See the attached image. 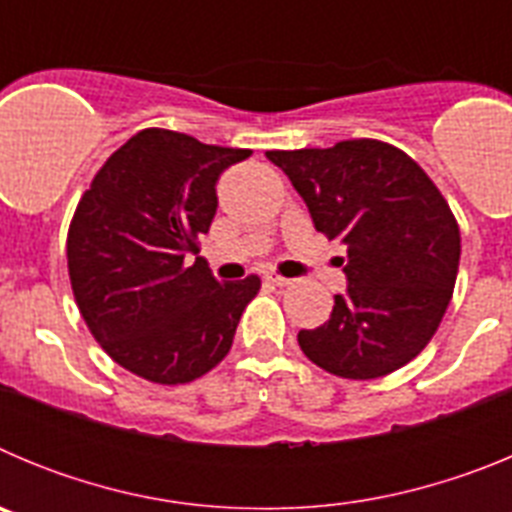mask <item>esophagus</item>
Here are the masks:
<instances>
[{
	"instance_id": "1",
	"label": "esophagus",
	"mask_w": 512,
	"mask_h": 512,
	"mask_svg": "<svg viewBox=\"0 0 512 512\" xmlns=\"http://www.w3.org/2000/svg\"><path fill=\"white\" fill-rule=\"evenodd\" d=\"M264 279L269 284H274V287H287V284H289V279L282 277V274H277V271H266Z\"/></svg>"
}]
</instances>
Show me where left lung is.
<instances>
[{
  "mask_svg": "<svg viewBox=\"0 0 512 512\" xmlns=\"http://www.w3.org/2000/svg\"><path fill=\"white\" fill-rule=\"evenodd\" d=\"M289 176L312 223L346 246V295L330 320L300 330L302 354L343 379H377L428 346L454 295L461 235L431 176L372 138L333 148L266 151Z\"/></svg>",
  "mask_w": 512,
  "mask_h": 512,
  "instance_id": "1",
  "label": "left lung"
}]
</instances>
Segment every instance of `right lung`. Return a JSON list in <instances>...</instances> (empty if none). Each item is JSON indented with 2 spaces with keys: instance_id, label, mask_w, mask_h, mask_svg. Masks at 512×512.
I'll use <instances>...</instances> for the list:
<instances>
[{
  "instance_id": "1",
  "label": "right lung",
  "mask_w": 512,
  "mask_h": 512,
  "mask_svg": "<svg viewBox=\"0 0 512 512\" xmlns=\"http://www.w3.org/2000/svg\"><path fill=\"white\" fill-rule=\"evenodd\" d=\"M248 148L207 146L146 128L117 148L81 194L66 238L81 318L112 361L156 384H187L233 346L256 274L217 282L200 235L217 210L215 184Z\"/></svg>"
}]
</instances>
